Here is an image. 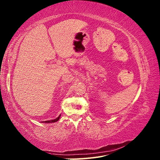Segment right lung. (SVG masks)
<instances>
[{"mask_svg": "<svg viewBox=\"0 0 160 160\" xmlns=\"http://www.w3.org/2000/svg\"><path fill=\"white\" fill-rule=\"evenodd\" d=\"M61 114H60L59 115V116L56 118V119H54V120H50V121H42V122H48V123H49V122H57V121H58V120H59V118H60V117H61Z\"/></svg>", "mask_w": 160, "mask_h": 160, "instance_id": "right-lung-1", "label": "right lung"}]
</instances>
